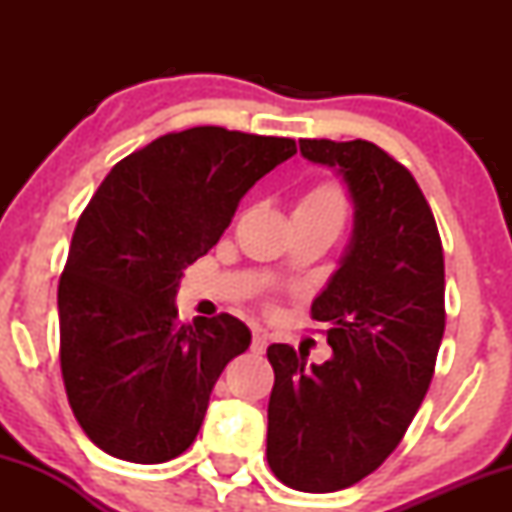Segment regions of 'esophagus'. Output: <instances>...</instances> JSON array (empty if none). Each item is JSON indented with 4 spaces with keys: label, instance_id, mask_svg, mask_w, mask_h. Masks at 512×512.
Wrapping results in <instances>:
<instances>
[{
    "label": "esophagus",
    "instance_id": "34e87169",
    "mask_svg": "<svg viewBox=\"0 0 512 512\" xmlns=\"http://www.w3.org/2000/svg\"><path fill=\"white\" fill-rule=\"evenodd\" d=\"M269 339L267 334H264L262 330H252V342H250V349L255 351V354H264V349H267Z\"/></svg>",
    "mask_w": 512,
    "mask_h": 512
}]
</instances>
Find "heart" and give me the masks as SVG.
<instances>
[{
	"label": "heart",
	"mask_w": 512,
	"mask_h": 512,
	"mask_svg": "<svg viewBox=\"0 0 512 512\" xmlns=\"http://www.w3.org/2000/svg\"><path fill=\"white\" fill-rule=\"evenodd\" d=\"M346 192L337 180H322L305 190L293 209V219H310L330 223L339 231L346 219Z\"/></svg>",
	"instance_id": "obj_1"
}]
</instances>
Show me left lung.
Here are the masks:
<instances>
[{
    "instance_id": "8db88e82",
    "label": "left lung",
    "mask_w": 512,
    "mask_h": 512,
    "mask_svg": "<svg viewBox=\"0 0 512 512\" xmlns=\"http://www.w3.org/2000/svg\"><path fill=\"white\" fill-rule=\"evenodd\" d=\"M301 154L339 168L356 228L310 308L327 325L330 361L267 349V462L291 489L330 493L375 472L424 402L445 332V262L433 211L397 158L363 139H301Z\"/></svg>"
}]
</instances>
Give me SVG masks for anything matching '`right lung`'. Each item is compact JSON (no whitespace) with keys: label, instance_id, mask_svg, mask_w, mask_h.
<instances>
[{"label":"right lung","instance_id":"right-lung-1","mask_svg":"<svg viewBox=\"0 0 512 512\" xmlns=\"http://www.w3.org/2000/svg\"><path fill=\"white\" fill-rule=\"evenodd\" d=\"M296 154L286 137L192 127L115 163L76 221L57 286L69 407L108 455L158 464L192 445L221 370L250 330L221 313L182 325V269L219 243L240 197Z\"/></svg>","mask_w":512,"mask_h":512}]
</instances>
